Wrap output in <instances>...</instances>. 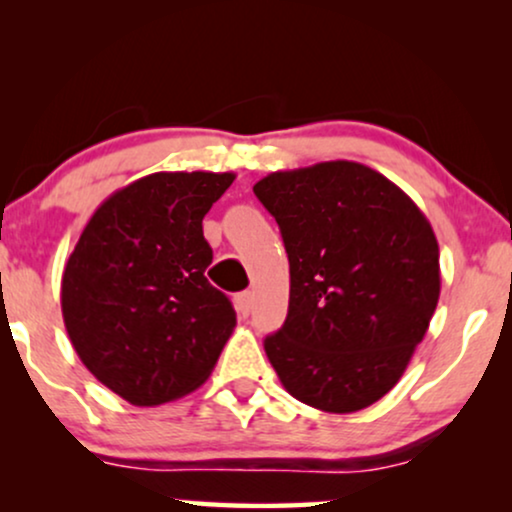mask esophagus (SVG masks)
I'll return each instance as SVG.
<instances>
[{
  "mask_svg": "<svg viewBox=\"0 0 512 512\" xmlns=\"http://www.w3.org/2000/svg\"><path fill=\"white\" fill-rule=\"evenodd\" d=\"M252 301H255V298H252V291H243V293H238V298H236V303H238V313L243 315V317H248V315H250V310H252Z\"/></svg>",
  "mask_w": 512,
  "mask_h": 512,
  "instance_id": "1",
  "label": "esophagus"
}]
</instances>
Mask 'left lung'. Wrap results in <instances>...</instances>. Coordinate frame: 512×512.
<instances>
[{
  "mask_svg": "<svg viewBox=\"0 0 512 512\" xmlns=\"http://www.w3.org/2000/svg\"><path fill=\"white\" fill-rule=\"evenodd\" d=\"M255 195L289 255V315L264 339L291 397L330 414L385 397L440 296L438 240L392 180L356 161L276 170Z\"/></svg>",
  "mask_w": 512,
  "mask_h": 512,
  "instance_id": "8db88e82",
  "label": "left lung"
}]
</instances>
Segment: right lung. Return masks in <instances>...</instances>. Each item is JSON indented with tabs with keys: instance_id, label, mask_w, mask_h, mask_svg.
<instances>
[{
	"instance_id": "1",
	"label": "right lung",
	"mask_w": 512,
	"mask_h": 512,
	"mask_svg": "<svg viewBox=\"0 0 512 512\" xmlns=\"http://www.w3.org/2000/svg\"><path fill=\"white\" fill-rule=\"evenodd\" d=\"M233 173H151L93 211L62 274V317L93 378L134 407L190 395L236 327L209 284L202 219Z\"/></svg>"
}]
</instances>
